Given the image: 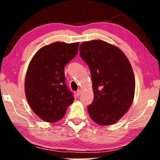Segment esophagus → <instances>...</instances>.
<instances>
[{
	"label": "esophagus",
	"mask_w": 160,
	"mask_h": 160,
	"mask_svg": "<svg viewBox=\"0 0 160 160\" xmlns=\"http://www.w3.org/2000/svg\"><path fill=\"white\" fill-rule=\"evenodd\" d=\"M81 92H82V90H78L77 91V95H78V96H80Z\"/></svg>",
	"instance_id": "1"
}]
</instances>
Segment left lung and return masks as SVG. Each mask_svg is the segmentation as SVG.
<instances>
[{"instance_id": "8db88e82", "label": "left lung", "mask_w": 160, "mask_h": 160, "mask_svg": "<svg viewBox=\"0 0 160 160\" xmlns=\"http://www.w3.org/2000/svg\"><path fill=\"white\" fill-rule=\"evenodd\" d=\"M79 49L92 81L94 100L88 107L89 114L99 125H112L128 112L133 100L131 63L119 48L101 40L83 42Z\"/></svg>"}]
</instances>
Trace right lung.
<instances>
[{
	"mask_svg": "<svg viewBox=\"0 0 160 160\" xmlns=\"http://www.w3.org/2000/svg\"><path fill=\"white\" fill-rule=\"evenodd\" d=\"M79 42H55L37 51L29 65L25 94L29 106L40 118L56 122L73 102V92L66 85L64 68L78 53Z\"/></svg>",
	"mask_w": 160,
	"mask_h": 160,
	"instance_id": "1",
	"label": "right lung"
}]
</instances>
